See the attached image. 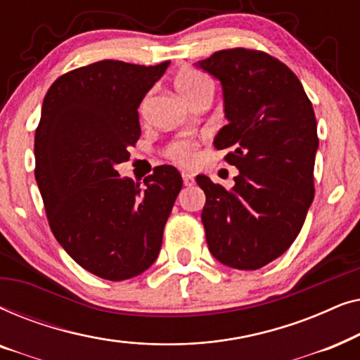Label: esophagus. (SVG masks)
<instances>
[{"label":"esophagus","mask_w":360,"mask_h":360,"mask_svg":"<svg viewBox=\"0 0 360 360\" xmlns=\"http://www.w3.org/2000/svg\"><path fill=\"white\" fill-rule=\"evenodd\" d=\"M181 179H184V185L185 186H191L195 184V176L188 174V172H181Z\"/></svg>","instance_id":"1"}]
</instances>
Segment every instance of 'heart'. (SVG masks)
Returning <instances> with one entry per match:
<instances>
[{"mask_svg":"<svg viewBox=\"0 0 360 360\" xmlns=\"http://www.w3.org/2000/svg\"><path fill=\"white\" fill-rule=\"evenodd\" d=\"M175 86L176 90H179L180 96L184 98L185 101H188L190 105H193L198 98L213 91V83H211L208 75L196 70V68H184V70L176 73ZM144 108L146 101L142 103V110H144ZM196 149H198V144H196L195 141H176L174 144L167 147L165 155L172 160L179 162V164H190V162H193L195 159Z\"/></svg>","mask_w":360,"mask_h":360,"instance_id":"heart-1","label":"heart"}]
</instances>
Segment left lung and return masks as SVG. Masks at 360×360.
<instances>
[{
	"mask_svg": "<svg viewBox=\"0 0 360 360\" xmlns=\"http://www.w3.org/2000/svg\"><path fill=\"white\" fill-rule=\"evenodd\" d=\"M196 67L223 85L228 124L214 139L238 167L226 190L206 175L201 213L210 252L228 267L257 270L297 239L314 198L316 117L298 77L267 52L234 47Z\"/></svg>",
	"mask_w": 360,
	"mask_h": 360,
	"instance_id": "1",
	"label": "left lung"
}]
</instances>
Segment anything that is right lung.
Masks as SVG:
<instances>
[{
	"mask_svg": "<svg viewBox=\"0 0 360 360\" xmlns=\"http://www.w3.org/2000/svg\"><path fill=\"white\" fill-rule=\"evenodd\" d=\"M170 62L100 60L63 73L49 88L34 139L36 181L58 244L105 280H127L159 255L181 176L159 165L144 185L121 179L141 136L139 108Z\"/></svg>",
	"mask_w": 360,
	"mask_h": 360,
	"instance_id": "1",
	"label": "right lung"
}]
</instances>
